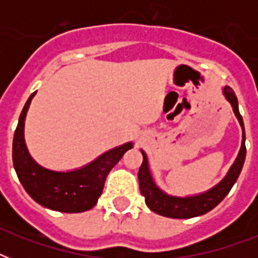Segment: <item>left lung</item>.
<instances>
[{"mask_svg": "<svg viewBox=\"0 0 258 258\" xmlns=\"http://www.w3.org/2000/svg\"><path fill=\"white\" fill-rule=\"evenodd\" d=\"M225 99L230 103L233 112L236 115L237 120L240 123L242 128V142H241V149L238 151L236 161L230 166L228 174L222 178L221 182L209 188L206 191L196 194V196L178 197L171 196L163 191L153 178L151 170H150L149 158L146 155L143 150V163L139 169V188H141L142 196L145 197L146 205L149 206L154 213L159 216L169 217V218H192V217L202 216L214 209L225 197L228 196L233 184L236 183L237 178L240 175L242 166H244L245 157H246V147H245V127L244 120L238 111V100L234 91L230 87L225 86L222 88Z\"/></svg>", "mask_w": 258, "mask_h": 258, "instance_id": "obj_1", "label": "left lung"}]
</instances>
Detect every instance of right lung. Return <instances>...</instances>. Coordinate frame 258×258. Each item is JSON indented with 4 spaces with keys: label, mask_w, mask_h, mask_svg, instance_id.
Masks as SVG:
<instances>
[{
    "label": "right lung",
    "mask_w": 258,
    "mask_h": 258,
    "mask_svg": "<svg viewBox=\"0 0 258 258\" xmlns=\"http://www.w3.org/2000/svg\"><path fill=\"white\" fill-rule=\"evenodd\" d=\"M37 92V91H36ZM36 92L29 96L18 119L13 138V166L25 191L38 205L61 213H82L96 205L105 178L133 142L105 151L92 162L70 171H56L38 165L26 147L24 127L26 112Z\"/></svg>",
    "instance_id": "obj_1"
}]
</instances>
